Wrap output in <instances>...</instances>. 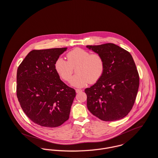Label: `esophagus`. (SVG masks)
<instances>
[{"instance_id":"esophagus-1","label":"esophagus","mask_w":158,"mask_h":158,"mask_svg":"<svg viewBox=\"0 0 158 158\" xmlns=\"http://www.w3.org/2000/svg\"><path fill=\"white\" fill-rule=\"evenodd\" d=\"M75 90H76V92H77V93H79V92H82V90H81V89H77Z\"/></svg>"}]
</instances>
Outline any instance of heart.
Here are the masks:
<instances>
[{"instance_id":"heart-1","label":"heart","mask_w":158,"mask_h":158,"mask_svg":"<svg viewBox=\"0 0 158 158\" xmlns=\"http://www.w3.org/2000/svg\"><path fill=\"white\" fill-rule=\"evenodd\" d=\"M68 61L59 57L55 63V69L64 81H69L76 68L77 74L72 78L70 84L76 88H81L87 84L97 82L103 75L105 69V59L98 53L75 48L66 55Z\"/></svg>"}]
</instances>
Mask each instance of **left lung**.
Segmentation results:
<instances>
[{"label": "left lung", "mask_w": 158, "mask_h": 158, "mask_svg": "<svg viewBox=\"0 0 158 158\" xmlns=\"http://www.w3.org/2000/svg\"><path fill=\"white\" fill-rule=\"evenodd\" d=\"M103 56L105 69L101 78L86 88L87 106L103 121H115L130 113L135 104L139 75L129 52L112 43L87 45Z\"/></svg>", "instance_id": "8db88e82"}]
</instances>
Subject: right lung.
Segmentation results:
<instances>
[{
    "label": "right lung",
    "mask_w": 158,
    "mask_h": 158,
    "mask_svg": "<svg viewBox=\"0 0 158 158\" xmlns=\"http://www.w3.org/2000/svg\"><path fill=\"white\" fill-rule=\"evenodd\" d=\"M66 49L33 50L18 68V101L27 116L41 127H58L69 118L76 92L60 80L54 66Z\"/></svg>",
    "instance_id": "right-lung-1"
}]
</instances>
